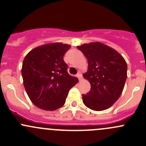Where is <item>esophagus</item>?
<instances>
[{
	"instance_id": "34e87169",
	"label": "esophagus",
	"mask_w": 146,
	"mask_h": 146,
	"mask_svg": "<svg viewBox=\"0 0 146 146\" xmlns=\"http://www.w3.org/2000/svg\"><path fill=\"white\" fill-rule=\"evenodd\" d=\"M76 76H77V77L78 78V79H79L80 81L82 80V75H81L80 73H78V74L76 75Z\"/></svg>"
}]
</instances>
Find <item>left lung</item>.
Listing matches in <instances>:
<instances>
[{"label":"left lung","instance_id":"1","mask_svg":"<svg viewBox=\"0 0 146 146\" xmlns=\"http://www.w3.org/2000/svg\"><path fill=\"white\" fill-rule=\"evenodd\" d=\"M88 61V70L83 77L91 89L82 94L84 104L90 109H108L120 96L127 79V65L122 55L101 42L78 46Z\"/></svg>","mask_w":146,"mask_h":146}]
</instances>
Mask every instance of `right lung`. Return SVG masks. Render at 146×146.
I'll return each instance as SVG.
<instances>
[{
  "label": "right lung",
  "mask_w": 146,
  "mask_h": 146,
  "mask_svg": "<svg viewBox=\"0 0 146 146\" xmlns=\"http://www.w3.org/2000/svg\"><path fill=\"white\" fill-rule=\"evenodd\" d=\"M70 45L46 44L27 54L21 68L23 83L29 99L38 108L55 110L64 105L69 90L78 82L70 76L64 55Z\"/></svg>",
  "instance_id": "right-lung-1"
}]
</instances>
